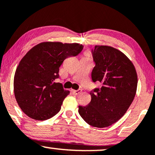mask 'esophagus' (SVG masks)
<instances>
[{
	"instance_id": "esophagus-1",
	"label": "esophagus",
	"mask_w": 155,
	"mask_h": 155,
	"mask_svg": "<svg viewBox=\"0 0 155 155\" xmlns=\"http://www.w3.org/2000/svg\"><path fill=\"white\" fill-rule=\"evenodd\" d=\"M71 91L75 95H78L79 94H81V89H78V90H73V89H71Z\"/></svg>"
}]
</instances>
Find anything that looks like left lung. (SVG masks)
<instances>
[{"label": "left lung", "mask_w": 155, "mask_h": 155, "mask_svg": "<svg viewBox=\"0 0 155 155\" xmlns=\"http://www.w3.org/2000/svg\"><path fill=\"white\" fill-rule=\"evenodd\" d=\"M96 64L92 81L102 86L90 92L91 101L79 106V113L91 126L106 127L116 123L129 108L135 98L137 75L133 64L118 49L96 45L92 49Z\"/></svg>", "instance_id": "1"}]
</instances>
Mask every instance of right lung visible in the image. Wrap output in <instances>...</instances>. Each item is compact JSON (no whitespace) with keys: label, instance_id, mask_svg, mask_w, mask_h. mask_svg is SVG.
I'll list each match as a JSON object with an SVG mask.
<instances>
[{"label":"right lung","instance_id":"1","mask_svg":"<svg viewBox=\"0 0 155 155\" xmlns=\"http://www.w3.org/2000/svg\"><path fill=\"white\" fill-rule=\"evenodd\" d=\"M84 46L78 43L45 42L32 47L23 57L14 76V94L21 110L31 118L45 120L59 112L69 94L57 83L64 60L75 57Z\"/></svg>","mask_w":155,"mask_h":155}]
</instances>
